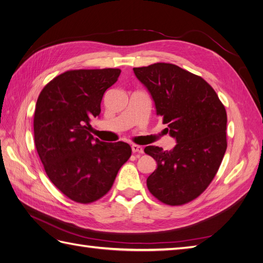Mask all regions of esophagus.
Instances as JSON below:
<instances>
[{"instance_id": "34e87169", "label": "esophagus", "mask_w": 263, "mask_h": 263, "mask_svg": "<svg viewBox=\"0 0 263 263\" xmlns=\"http://www.w3.org/2000/svg\"><path fill=\"white\" fill-rule=\"evenodd\" d=\"M131 147H132V151L134 153H143V147L142 146H140L138 144H132Z\"/></svg>"}]
</instances>
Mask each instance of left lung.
Instances as JSON below:
<instances>
[{
  "mask_svg": "<svg viewBox=\"0 0 263 263\" xmlns=\"http://www.w3.org/2000/svg\"><path fill=\"white\" fill-rule=\"evenodd\" d=\"M133 71L178 142L171 151L156 145L144 149L158 163L146 179L147 189L164 204L189 203L212 182L224 157L226 107L204 79L176 64L154 63Z\"/></svg>",
  "mask_w": 263,
  "mask_h": 263,
  "instance_id": "obj_1",
  "label": "left lung"
}]
</instances>
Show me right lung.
I'll use <instances>...</instances> for the list:
<instances>
[{"mask_svg": "<svg viewBox=\"0 0 263 263\" xmlns=\"http://www.w3.org/2000/svg\"><path fill=\"white\" fill-rule=\"evenodd\" d=\"M120 69L70 70L46 84L36 101L34 143L51 182L78 203H92L111 190L130 159L131 146L105 143L90 133L104 92Z\"/></svg>", "mask_w": 263, "mask_h": 263, "instance_id": "1", "label": "right lung"}]
</instances>
